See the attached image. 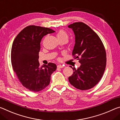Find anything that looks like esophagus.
Masks as SVG:
<instances>
[{"instance_id":"34e87169","label":"esophagus","mask_w":120,"mask_h":120,"mask_svg":"<svg viewBox=\"0 0 120 120\" xmlns=\"http://www.w3.org/2000/svg\"><path fill=\"white\" fill-rule=\"evenodd\" d=\"M64 68V66L62 65H57V68Z\"/></svg>"}]
</instances>
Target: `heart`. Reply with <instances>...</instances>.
<instances>
[{"instance_id":"b5f03b06","label":"heart","mask_w":120,"mask_h":120,"mask_svg":"<svg viewBox=\"0 0 120 120\" xmlns=\"http://www.w3.org/2000/svg\"><path fill=\"white\" fill-rule=\"evenodd\" d=\"M57 37L59 40L65 39L68 40V33L63 30H60L58 31L57 33Z\"/></svg>"}]
</instances>
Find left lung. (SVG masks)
I'll return each mask as SVG.
<instances>
[{"label":"left lung","mask_w":120,"mask_h":120,"mask_svg":"<svg viewBox=\"0 0 120 120\" xmlns=\"http://www.w3.org/2000/svg\"><path fill=\"white\" fill-rule=\"evenodd\" d=\"M75 35V45L72 55L81 65L73 68V73L68 77L70 83L78 89H90L98 83L106 64L105 47L97 33L83 22L68 25Z\"/></svg>","instance_id":"obj_1"}]
</instances>
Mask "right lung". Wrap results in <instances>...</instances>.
Wrapping results in <instances>:
<instances>
[{
	"label": "right lung",
	"instance_id": "right-lung-1",
	"mask_svg": "<svg viewBox=\"0 0 120 120\" xmlns=\"http://www.w3.org/2000/svg\"><path fill=\"white\" fill-rule=\"evenodd\" d=\"M55 32L47 27L30 25L23 29L14 40L11 62L14 71L24 87L38 92L49 85L56 65L49 63L40 66L38 61L40 42L47 34Z\"/></svg>",
	"mask_w": 120,
	"mask_h": 120
}]
</instances>
